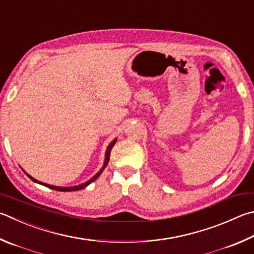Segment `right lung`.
<instances>
[{
    "mask_svg": "<svg viewBox=\"0 0 254 254\" xmlns=\"http://www.w3.org/2000/svg\"><path fill=\"white\" fill-rule=\"evenodd\" d=\"M115 142H117V139L115 140H113L111 143H110L109 144V146H108V149H107V152H105V160H104V164H103V167H102V169L100 170V171L96 173L93 178L92 179H90L89 181H86L85 183H83V184H80V186H76V187H55V186H50V184H47V183H43V182H41V181H38V180H35L34 178H32L30 174H27L25 171H23L24 173H26V175L27 177H29L32 181H34V182H36V183H39V184H42V186H44V187H47V188H50V189H52V190H55V191H62V192H70V191H77V190H81V189H84V188H86L87 186H89L90 183H92L93 181H95L96 179H98L99 177H100V174L102 173V171L103 170L105 169V167H107L108 165V163H109V160H110V153H111V150H112V147L114 146V144H115Z\"/></svg>",
    "mask_w": 254,
    "mask_h": 254,
    "instance_id": "add662e5",
    "label": "right lung"
}]
</instances>
